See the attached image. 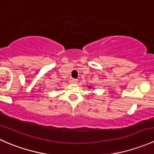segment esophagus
I'll return each instance as SVG.
<instances>
[{"instance_id":"esophagus-1","label":"esophagus","mask_w":154,"mask_h":154,"mask_svg":"<svg viewBox=\"0 0 154 154\" xmlns=\"http://www.w3.org/2000/svg\"><path fill=\"white\" fill-rule=\"evenodd\" d=\"M71 83H77V80H76V79H71Z\"/></svg>"}]
</instances>
